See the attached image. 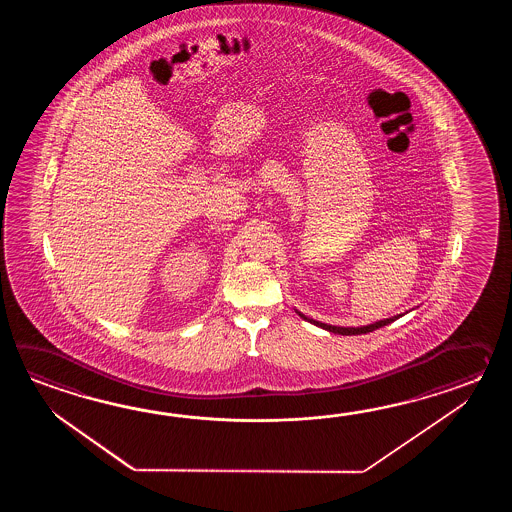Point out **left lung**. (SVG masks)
<instances>
[{"label":"left lung","mask_w":512,"mask_h":512,"mask_svg":"<svg viewBox=\"0 0 512 512\" xmlns=\"http://www.w3.org/2000/svg\"><path fill=\"white\" fill-rule=\"evenodd\" d=\"M298 315L302 316L304 320L307 322H311V324H315V326L322 327V329H326V331H331V333H337V335H364V333H371V331H375V329H379V327L388 326V324H392L393 320H397L399 316H392V318H384V320H379V322H375V324H370V326H360V327H340V326H329V324H322V322H316L313 318H307V316L302 315L300 311H296Z\"/></svg>","instance_id":"left-lung-1"}]
</instances>
